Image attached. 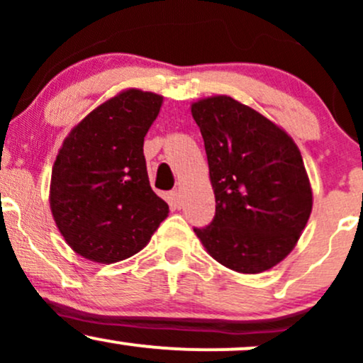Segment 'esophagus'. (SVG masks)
Segmentation results:
<instances>
[{
	"label": "esophagus",
	"mask_w": 363,
	"mask_h": 363,
	"mask_svg": "<svg viewBox=\"0 0 363 363\" xmlns=\"http://www.w3.org/2000/svg\"><path fill=\"white\" fill-rule=\"evenodd\" d=\"M169 199H170V205L177 208V210L182 206V199H181V194H179V191H170Z\"/></svg>",
	"instance_id": "1"
}]
</instances>
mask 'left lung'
Masks as SVG:
<instances>
[{
  "mask_svg": "<svg viewBox=\"0 0 363 363\" xmlns=\"http://www.w3.org/2000/svg\"><path fill=\"white\" fill-rule=\"evenodd\" d=\"M215 191V216L194 228L210 256L239 273L273 268L297 244L312 191L297 145L272 121L227 95L191 107Z\"/></svg>",
  "mask_w": 363,
  "mask_h": 363,
  "instance_id": "8db88e82",
  "label": "left lung"
}]
</instances>
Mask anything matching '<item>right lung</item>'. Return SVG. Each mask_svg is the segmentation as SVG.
<instances>
[{
	"label": "right lung",
	"instance_id": "add662e5",
	"mask_svg": "<svg viewBox=\"0 0 363 363\" xmlns=\"http://www.w3.org/2000/svg\"><path fill=\"white\" fill-rule=\"evenodd\" d=\"M162 97L126 90L91 111L69 133L51 177V210L74 252L118 262L148 244L169 213L150 187L145 135Z\"/></svg>",
	"mask_w": 363,
	"mask_h": 363
}]
</instances>
